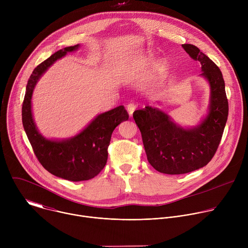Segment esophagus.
Masks as SVG:
<instances>
[{
    "label": "esophagus",
    "mask_w": 248,
    "mask_h": 248,
    "mask_svg": "<svg viewBox=\"0 0 248 248\" xmlns=\"http://www.w3.org/2000/svg\"><path fill=\"white\" fill-rule=\"evenodd\" d=\"M135 109H136V105L133 104V103H130V104H128V105L126 106V110H127V112H128V114H129L130 117L132 116V114H133V112L135 111Z\"/></svg>",
    "instance_id": "obj_1"
}]
</instances>
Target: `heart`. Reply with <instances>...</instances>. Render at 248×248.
Masks as SVG:
<instances>
[{"mask_svg":"<svg viewBox=\"0 0 248 248\" xmlns=\"http://www.w3.org/2000/svg\"><path fill=\"white\" fill-rule=\"evenodd\" d=\"M147 60H148V61H150V60H151V59H147Z\"/></svg>","mask_w":248,"mask_h":248,"instance_id":"heart-1","label":"heart"}]
</instances>
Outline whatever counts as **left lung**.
Segmentation results:
<instances>
[{
  "mask_svg": "<svg viewBox=\"0 0 248 248\" xmlns=\"http://www.w3.org/2000/svg\"><path fill=\"white\" fill-rule=\"evenodd\" d=\"M185 51L201 63L202 73L210 86L207 116L193 127H183L164 111L146 106L136 110L137 124L147 160L158 171L182 174L206 166L215 155L228 120L229 104L220 68L191 44L182 45Z\"/></svg>",
  "mask_w": 248,
  "mask_h": 248,
  "instance_id": "obj_1",
  "label": "left lung"
}]
</instances>
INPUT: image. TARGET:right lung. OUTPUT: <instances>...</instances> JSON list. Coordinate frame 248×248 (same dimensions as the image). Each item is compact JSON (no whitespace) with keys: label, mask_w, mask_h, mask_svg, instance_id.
<instances>
[{"label":"right lung","mask_w":248,"mask_h":248,"mask_svg":"<svg viewBox=\"0 0 248 248\" xmlns=\"http://www.w3.org/2000/svg\"><path fill=\"white\" fill-rule=\"evenodd\" d=\"M79 47L78 44L59 50L35 68L28 79L22 104V124L38 161L52 174L72 182L91 180L104 169L112 133L128 119L124 106H119L98 115L84 129L70 138L48 139L39 132L31 106L35 85L56 61Z\"/></svg>","instance_id":"add662e5"}]
</instances>
